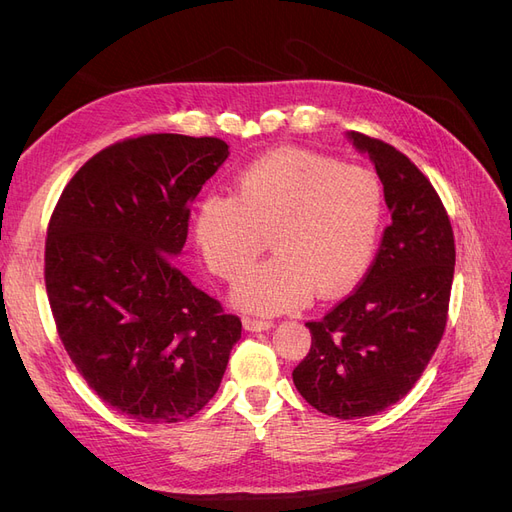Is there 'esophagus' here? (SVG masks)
I'll return each instance as SVG.
<instances>
[{
  "instance_id": "1",
  "label": "esophagus",
  "mask_w": 512,
  "mask_h": 512,
  "mask_svg": "<svg viewBox=\"0 0 512 512\" xmlns=\"http://www.w3.org/2000/svg\"><path fill=\"white\" fill-rule=\"evenodd\" d=\"M243 329H245V331H250V333L269 331V329H273V322H269V320H258V318H250V316H245V318H243Z\"/></svg>"
}]
</instances>
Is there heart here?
Instances as JSON below:
<instances>
[{"label": "heart", "instance_id": "heart-1", "mask_svg": "<svg viewBox=\"0 0 512 512\" xmlns=\"http://www.w3.org/2000/svg\"><path fill=\"white\" fill-rule=\"evenodd\" d=\"M384 194L369 168L303 149H277L241 170L232 194H207L194 243L207 269L235 282L264 249L276 256L235 288L247 312L280 314L361 282L374 260Z\"/></svg>", "mask_w": 512, "mask_h": 512}]
</instances>
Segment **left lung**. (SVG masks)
I'll return each mask as SVG.
<instances>
[{
  "label": "left lung",
  "instance_id": "left-lung-1",
  "mask_svg": "<svg viewBox=\"0 0 512 512\" xmlns=\"http://www.w3.org/2000/svg\"><path fill=\"white\" fill-rule=\"evenodd\" d=\"M384 185L391 224L361 286L318 322L292 382L309 406L335 418L389 408L416 384L436 352L451 301L455 239L429 179L401 151L346 132Z\"/></svg>",
  "mask_w": 512,
  "mask_h": 512
}]
</instances>
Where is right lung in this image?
I'll return each instance as SVG.
<instances>
[{"label": "right lung", "instance_id": "add662e5", "mask_svg": "<svg viewBox=\"0 0 512 512\" xmlns=\"http://www.w3.org/2000/svg\"><path fill=\"white\" fill-rule=\"evenodd\" d=\"M228 158L220 138L147 134L81 166L51 215L44 282L57 333L104 404L179 423L218 393L241 320L173 258L192 200Z\"/></svg>", "mask_w": 512, "mask_h": 512}]
</instances>
